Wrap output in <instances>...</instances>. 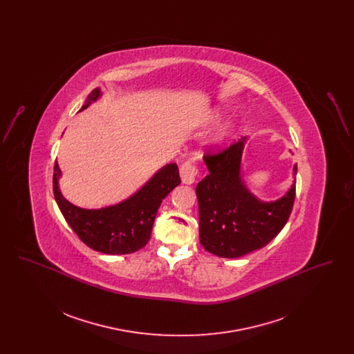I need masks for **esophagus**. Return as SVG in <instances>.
Segmentation results:
<instances>
[{
  "label": "esophagus",
  "instance_id": "1",
  "mask_svg": "<svg viewBox=\"0 0 354 354\" xmlns=\"http://www.w3.org/2000/svg\"><path fill=\"white\" fill-rule=\"evenodd\" d=\"M198 172L199 169L198 167L191 162H185L180 167V178H182V182L185 185H192L195 180H196V176H198Z\"/></svg>",
  "mask_w": 354,
  "mask_h": 354
}]
</instances>
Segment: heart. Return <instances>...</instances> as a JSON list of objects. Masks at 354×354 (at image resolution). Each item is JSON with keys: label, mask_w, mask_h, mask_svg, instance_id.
<instances>
[{"label": "heart", "mask_w": 354, "mask_h": 354, "mask_svg": "<svg viewBox=\"0 0 354 354\" xmlns=\"http://www.w3.org/2000/svg\"><path fill=\"white\" fill-rule=\"evenodd\" d=\"M220 118V111H215V114H214V115H212V119H214V120H216V119H219ZM225 135H227V131H225V130H224V131H221V133H220L219 134V139H221V138H224V136H225Z\"/></svg>", "instance_id": "1"}]
</instances>
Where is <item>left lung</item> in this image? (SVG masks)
<instances>
[{
  "label": "left lung",
  "instance_id": "left-lung-1",
  "mask_svg": "<svg viewBox=\"0 0 354 354\" xmlns=\"http://www.w3.org/2000/svg\"><path fill=\"white\" fill-rule=\"evenodd\" d=\"M247 138L218 153H205L209 174L196 185L199 237L205 251L235 259L266 247L284 228L293 208L296 185L284 196L263 202L244 185L241 156ZM297 165L293 166V175Z\"/></svg>",
  "mask_w": 354,
  "mask_h": 354
}]
</instances>
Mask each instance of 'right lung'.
Segmentation results:
<instances>
[{
  "label": "right lung",
  "mask_w": 354,
  "mask_h": 354,
  "mask_svg": "<svg viewBox=\"0 0 354 354\" xmlns=\"http://www.w3.org/2000/svg\"><path fill=\"white\" fill-rule=\"evenodd\" d=\"M94 88L80 111L101 97ZM61 169L54 165L53 191L64 218L87 247L107 254H127L143 248L151 237L152 225L162 201L180 185L176 163H169L153 174L151 179L123 202L98 209H86L68 202L61 194L58 180Z\"/></svg>",
  "instance_id": "add662e5"
}]
</instances>
